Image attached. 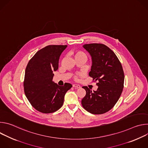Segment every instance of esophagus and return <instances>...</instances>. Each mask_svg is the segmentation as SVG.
Masks as SVG:
<instances>
[{
  "mask_svg": "<svg viewBox=\"0 0 148 148\" xmlns=\"http://www.w3.org/2000/svg\"><path fill=\"white\" fill-rule=\"evenodd\" d=\"M73 87H74L75 88H81V86L79 85H78V84H73Z\"/></svg>",
  "mask_w": 148,
  "mask_h": 148,
  "instance_id": "34e87169",
  "label": "esophagus"
}]
</instances>
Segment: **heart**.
I'll use <instances>...</instances> for the list:
<instances>
[{
    "label": "heart",
    "instance_id": "b5f03b06",
    "mask_svg": "<svg viewBox=\"0 0 148 148\" xmlns=\"http://www.w3.org/2000/svg\"><path fill=\"white\" fill-rule=\"evenodd\" d=\"M73 55L75 58V59H77V58L86 59V57H87L86 53L81 50H77L73 52Z\"/></svg>",
    "mask_w": 148,
    "mask_h": 148
}]
</instances>
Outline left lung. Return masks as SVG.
Here are the masks:
<instances>
[{
	"instance_id": "8db88e82",
	"label": "left lung",
	"mask_w": 148,
	"mask_h": 148,
	"mask_svg": "<svg viewBox=\"0 0 148 148\" xmlns=\"http://www.w3.org/2000/svg\"><path fill=\"white\" fill-rule=\"evenodd\" d=\"M91 55L92 66L89 75L97 81V91L87 86L82 88L86 95L82 101L83 108L93 114H102L111 110L118 101L124 83V73L119 59L109 47L103 44L84 45Z\"/></svg>"
}]
</instances>
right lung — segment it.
Returning a JSON list of instances; mask_svg holds the SVG:
<instances>
[{
    "label": "right lung",
    "mask_w": 148,
    "mask_h": 148,
    "mask_svg": "<svg viewBox=\"0 0 148 148\" xmlns=\"http://www.w3.org/2000/svg\"><path fill=\"white\" fill-rule=\"evenodd\" d=\"M67 45H49L38 50L27 65L23 82L25 95L38 111L50 114L63 105L64 95L72 85L59 86L52 79L58 68L60 56Z\"/></svg>",
    "instance_id": "right-lung-1"
}]
</instances>
